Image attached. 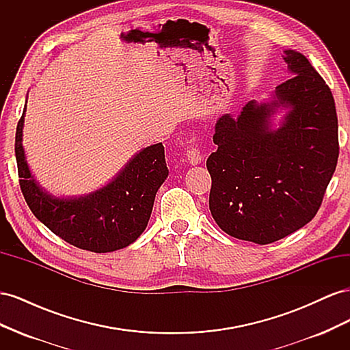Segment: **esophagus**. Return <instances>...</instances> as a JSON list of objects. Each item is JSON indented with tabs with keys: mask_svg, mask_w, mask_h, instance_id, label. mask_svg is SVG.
Here are the masks:
<instances>
[{
	"mask_svg": "<svg viewBox=\"0 0 350 350\" xmlns=\"http://www.w3.org/2000/svg\"><path fill=\"white\" fill-rule=\"evenodd\" d=\"M187 159L191 165H197L201 162V159H203V153H201L200 147L197 144L193 143L191 146H189V149L187 150Z\"/></svg>",
	"mask_w": 350,
	"mask_h": 350,
	"instance_id": "34e87169",
	"label": "esophagus"
}]
</instances>
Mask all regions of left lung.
I'll return each instance as SVG.
<instances>
[{
    "label": "left lung",
    "instance_id": "8db88e82",
    "mask_svg": "<svg viewBox=\"0 0 350 350\" xmlns=\"http://www.w3.org/2000/svg\"><path fill=\"white\" fill-rule=\"evenodd\" d=\"M292 76L270 103L248 102L237 118L216 122L217 150L207 159L208 207L228 235L271 243L314 219L338 157L337 113L330 88L299 52L284 51ZM291 107L280 129L268 118Z\"/></svg>",
    "mask_w": 350,
    "mask_h": 350
}]
</instances>
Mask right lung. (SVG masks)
<instances>
[{"mask_svg": "<svg viewBox=\"0 0 350 350\" xmlns=\"http://www.w3.org/2000/svg\"><path fill=\"white\" fill-rule=\"evenodd\" d=\"M25 111L17 122L14 150L20 188L31 213L80 250L111 252L129 247L146 229L157 189L167 176L163 144L146 147L99 191L80 198H55L42 191L29 171L22 146Z\"/></svg>", "mask_w": 350, "mask_h": 350, "instance_id": "right-lung-1", "label": "right lung"}]
</instances>
